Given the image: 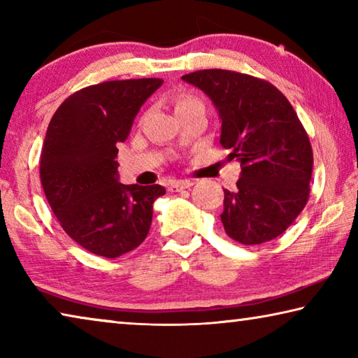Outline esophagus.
I'll use <instances>...</instances> for the list:
<instances>
[{"instance_id": "34e87169", "label": "esophagus", "mask_w": 358, "mask_h": 358, "mask_svg": "<svg viewBox=\"0 0 358 358\" xmlns=\"http://www.w3.org/2000/svg\"><path fill=\"white\" fill-rule=\"evenodd\" d=\"M194 183L189 180H173L171 181V183L167 185L169 191L172 192H178V191H183V189H189V187L192 186Z\"/></svg>"}]
</instances>
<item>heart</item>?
I'll list each match as a JSON object with an SVG mask.
<instances>
[{
    "mask_svg": "<svg viewBox=\"0 0 358 358\" xmlns=\"http://www.w3.org/2000/svg\"><path fill=\"white\" fill-rule=\"evenodd\" d=\"M196 104H202V102L199 101L197 98H192V96H187V94L180 96V98L177 99V102H175V113L185 110V108L192 107V106H196Z\"/></svg>",
    "mask_w": 358,
    "mask_h": 358,
    "instance_id": "heart-1",
    "label": "heart"
}]
</instances>
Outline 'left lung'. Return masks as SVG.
<instances>
[{
	"mask_svg": "<svg viewBox=\"0 0 358 358\" xmlns=\"http://www.w3.org/2000/svg\"><path fill=\"white\" fill-rule=\"evenodd\" d=\"M181 78L213 102L220 143L241 166L237 189H224L226 234L241 245L280 237L305 208L313 173L311 143L294 107L271 83L240 72L203 69Z\"/></svg>",
	"mask_w": 358,
	"mask_h": 358,
	"instance_id": "left-lung-1",
	"label": "left lung"
}]
</instances>
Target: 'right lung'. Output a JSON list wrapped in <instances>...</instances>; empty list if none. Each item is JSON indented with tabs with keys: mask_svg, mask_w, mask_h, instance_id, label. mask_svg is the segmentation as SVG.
<instances>
[{
	"mask_svg": "<svg viewBox=\"0 0 358 358\" xmlns=\"http://www.w3.org/2000/svg\"><path fill=\"white\" fill-rule=\"evenodd\" d=\"M161 78L92 85L71 94L50 120L41 181L64 232L85 250L115 259L147 238L161 185L120 183L118 145Z\"/></svg>",
	"mask_w": 358,
	"mask_h": 358,
	"instance_id": "1",
	"label": "right lung"
}]
</instances>
